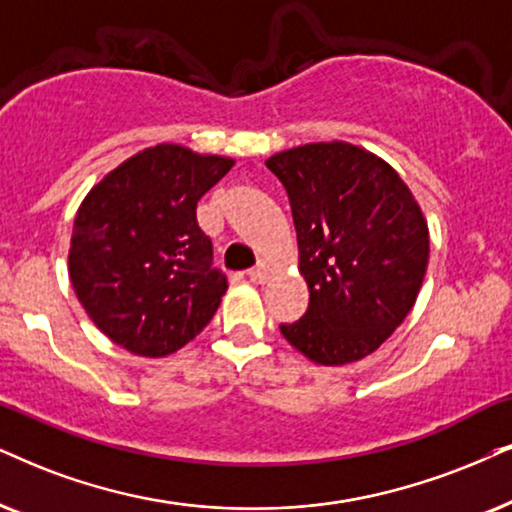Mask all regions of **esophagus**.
<instances>
[{
  "instance_id": "obj_1",
  "label": "esophagus",
  "mask_w": 512,
  "mask_h": 512,
  "mask_svg": "<svg viewBox=\"0 0 512 512\" xmlns=\"http://www.w3.org/2000/svg\"><path fill=\"white\" fill-rule=\"evenodd\" d=\"M271 276V267H269V262H257V267H252L250 271H248V278L252 283H267V278Z\"/></svg>"
}]
</instances>
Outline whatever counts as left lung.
Returning <instances> with one entry per match:
<instances>
[{
    "label": "left lung",
    "instance_id": "left-lung-1",
    "mask_svg": "<svg viewBox=\"0 0 512 512\" xmlns=\"http://www.w3.org/2000/svg\"><path fill=\"white\" fill-rule=\"evenodd\" d=\"M290 198L307 314L281 333L319 366L368 357L423 286L430 231L397 170L366 148L319 141L267 158Z\"/></svg>",
    "mask_w": 512,
    "mask_h": 512
}]
</instances>
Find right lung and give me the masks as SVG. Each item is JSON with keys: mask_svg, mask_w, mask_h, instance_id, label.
I'll use <instances>...</instances> for the list:
<instances>
[{"mask_svg": "<svg viewBox=\"0 0 512 512\" xmlns=\"http://www.w3.org/2000/svg\"><path fill=\"white\" fill-rule=\"evenodd\" d=\"M234 158L179 144L134 153L77 208L68 274L96 328L137 357L160 359L215 316L226 278L196 222L198 200Z\"/></svg>", "mask_w": 512, "mask_h": 512, "instance_id": "add662e5", "label": "right lung"}]
</instances>
